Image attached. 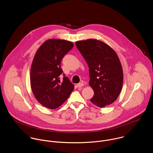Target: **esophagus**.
<instances>
[{
	"instance_id": "1",
	"label": "esophagus",
	"mask_w": 153,
	"mask_h": 153,
	"mask_svg": "<svg viewBox=\"0 0 153 153\" xmlns=\"http://www.w3.org/2000/svg\"><path fill=\"white\" fill-rule=\"evenodd\" d=\"M77 86L78 87H79V88H81V87H82V86H84V84H83V83H78V84L77 85Z\"/></svg>"
}]
</instances>
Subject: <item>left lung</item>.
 <instances>
[{"label":"left lung","instance_id":"left-lung-1","mask_svg":"<svg viewBox=\"0 0 153 153\" xmlns=\"http://www.w3.org/2000/svg\"><path fill=\"white\" fill-rule=\"evenodd\" d=\"M76 45L89 67V85L94 91L90 101L99 107L113 103L123 83V68L117 53L107 43L97 39L77 41Z\"/></svg>","mask_w":153,"mask_h":153}]
</instances>
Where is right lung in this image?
Here are the masks:
<instances>
[{
	"label": "right lung",
	"mask_w": 153,
	"mask_h": 153,
	"mask_svg": "<svg viewBox=\"0 0 153 153\" xmlns=\"http://www.w3.org/2000/svg\"><path fill=\"white\" fill-rule=\"evenodd\" d=\"M73 42L61 39L46 40L37 49L31 63L30 84L33 94L44 107L55 109L61 105L74 90L67 77L60 81L61 62L70 51Z\"/></svg>",
	"instance_id": "right-lung-1"
}]
</instances>
